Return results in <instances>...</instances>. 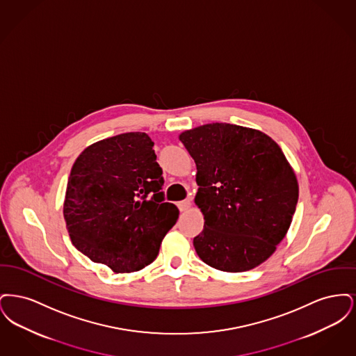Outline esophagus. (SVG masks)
I'll use <instances>...</instances> for the list:
<instances>
[{
	"instance_id": "34e87169",
	"label": "esophagus",
	"mask_w": 356,
	"mask_h": 356,
	"mask_svg": "<svg viewBox=\"0 0 356 356\" xmlns=\"http://www.w3.org/2000/svg\"><path fill=\"white\" fill-rule=\"evenodd\" d=\"M177 207H179V209L183 212V211H186V209H189V208H191V202H189V200L179 202V203H177Z\"/></svg>"
}]
</instances>
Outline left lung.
Segmentation results:
<instances>
[{"label": "left lung", "instance_id": "8db88e82", "mask_svg": "<svg viewBox=\"0 0 356 356\" xmlns=\"http://www.w3.org/2000/svg\"><path fill=\"white\" fill-rule=\"evenodd\" d=\"M196 163L195 204L204 216L193 238L205 264L250 271L284 238L299 197L293 168L282 148L257 129L212 122L179 135Z\"/></svg>", "mask_w": 356, "mask_h": 356}]
</instances>
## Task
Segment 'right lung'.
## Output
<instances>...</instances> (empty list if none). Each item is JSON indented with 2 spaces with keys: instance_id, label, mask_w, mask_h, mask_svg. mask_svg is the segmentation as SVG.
<instances>
[{
  "instance_id": "add662e5",
  "label": "right lung",
  "mask_w": 356,
  "mask_h": 356,
  "mask_svg": "<svg viewBox=\"0 0 356 356\" xmlns=\"http://www.w3.org/2000/svg\"><path fill=\"white\" fill-rule=\"evenodd\" d=\"M156 159L149 136L128 132L86 147L70 170L64 219L72 244L115 273L151 264L179 218L164 203Z\"/></svg>"
}]
</instances>
